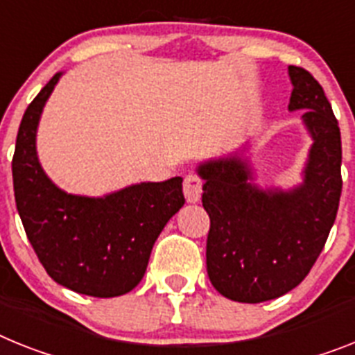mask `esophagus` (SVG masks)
<instances>
[{
	"mask_svg": "<svg viewBox=\"0 0 355 355\" xmlns=\"http://www.w3.org/2000/svg\"><path fill=\"white\" fill-rule=\"evenodd\" d=\"M184 196L189 204H196L202 196V180L196 175H186L184 178Z\"/></svg>",
	"mask_w": 355,
	"mask_h": 355,
	"instance_id": "obj_1",
	"label": "esophagus"
}]
</instances>
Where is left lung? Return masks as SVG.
<instances>
[{"mask_svg": "<svg viewBox=\"0 0 355 355\" xmlns=\"http://www.w3.org/2000/svg\"><path fill=\"white\" fill-rule=\"evenodd\" d=\"M288 112L302 110L312 139L303 182L260 187L247 146L196 166L202 204L211 218L205 263L213 287L240 303L279 297L311 272L334 225L341 196V133L323 88L300 67H288Z\"/></svg>", "mask_w": 355, "mask_h": 355, "instance_id": "1", "label": "left lung"}]
</instances>
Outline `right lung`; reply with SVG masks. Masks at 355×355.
<instances>
[{
    "mask_svg": "<svg viewBox=\"0 0 355 355\" xmlns=\"http://www.w3.org/2000/svg\"><path fill=\"white\" fill-rule=\"evenodd\" d=\"M61 76L46 83L19 124L12 159L17 213L53 282L86 296H122L141 284L155 240L186 202L182 178L132 184L104 196L55 186L41 168L35 137Z\"/></svg>",
    "mask_w": 355,
    "mask_h": 355,
    "instance_id": "right-lung-1",
    "label": "right lung"
}]
</instances>
